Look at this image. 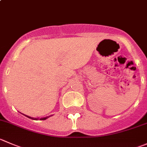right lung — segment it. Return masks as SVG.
Masks as SVG:
<instances>
[{
  "instance_id": "1",
  "label": "right lung",
  "mask_w": 147,
  "mask_h": 147,
  "mask_svg": "<svg viewBox=\"0 0 147 147\" xmlns=\"http://www.w3.org/2000/svg\"><path fill=\"white\" fill-rule=\"evenodd\" d=\"M23 114V113H22ZM24 116H26V117H28V118H29V119H34V120H38V118H32V117H30V116H26V115H24ZM50 116H47V117H45V118H41L40 119V120H46L47 119H48V118L49 117H50Z\"/></svg>"
}]
</instances>
